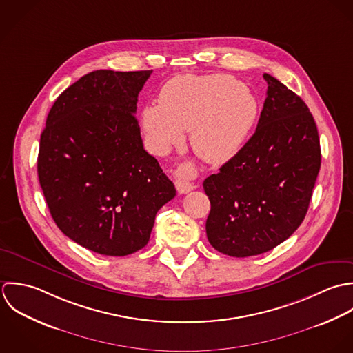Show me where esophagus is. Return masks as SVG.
I'll use <instances>...</instances> for the list:
<instances>
[{
  "label": "esophagus",
  "mask_w": 353,
  "mask_h": 353,
  "mask_svg": "<svg viewBox=\"0 0 353 353\" xmlns=\"http://www.w3.org/2000/svg\"><path fill=\"white\" fill-rule=\"evenodd\" d=\"M173 176L176 179L174 185H176V190L179 191V194H188L195 188L192 180L198 176V170L192 162H184V163L179 165V168L174 170Z\"/></svg>",
  "instance_id": "esophagus-1"
}]
</instances>
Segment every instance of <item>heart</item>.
<instances>
[{"mask_svg": "<svg viewBox=\"0 0 353 353\" xmlns=\"http://www.w3.org/2000/svg\"><path fill=\"white\" fill-rule=\"evenodd\" d=\"M259 116L255 95L230 74L179 76L159 92L158 106L143 110V130L158 154L181 143L203 161L222 165L244 147Z\"/></svg>", "mask_w": 353, "mask_h": 353, "instance_id": "1", "label": "heart"}]
</instances>
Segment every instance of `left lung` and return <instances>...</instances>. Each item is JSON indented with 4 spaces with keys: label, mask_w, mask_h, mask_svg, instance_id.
<instances>
[{
    "label": "left lung",
    "mask_w": 353,
    "mask_h": 353,
    "mask_svg": "<svg viewBox=\"0 0 353 353\" xmlns=\"http://www.w3.org/2000/svg\"><path fill=\"white\" fill-rule=\"evenodd\" d=\"M251 139L203 181L212 247L245 258L281 244L303 222L321 169L316 124L304 101L269 73Z\"/></svg>",
    "instance_id": "obj_1"
}]
</instances>
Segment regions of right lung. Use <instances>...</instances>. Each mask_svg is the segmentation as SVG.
Listing matches in <instances>:
<instances>
[{"mask_svg": "<svg viewBox=\"0 0 353 353\" xmlns=\"http://www.w3.org/2000/svg\"><path fill=\"white\" fill-rule=\"evenodd\" d=\"M151 72L84 74L56 99L41 135L38 177L50 214L65 236L101 255L139 251L176 195L143 148L135 117Z\"/></svg>", "mask_w": 353, "mask_h": 353, "instance_id": "1", "label": "right lung"}]
</instances>
